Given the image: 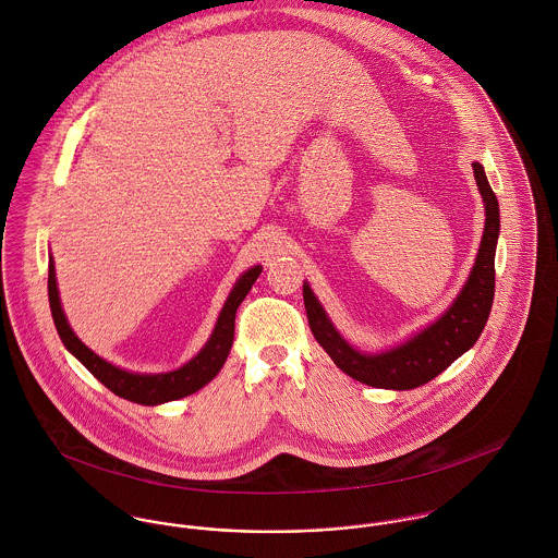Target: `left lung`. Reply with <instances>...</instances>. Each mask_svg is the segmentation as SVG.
Here are the masks:
<instances>
[{"instance_id":"obj_1","label":"left lung","mask_w":558,"mask_h":558,"mask_svg":"<svg viewBox=\"0 0 558 558\" xmlns=\"http://www.w3.org/2000/svg\"><path fill=\"white\" fill-rule=\"evenodd\" d=\"M473 169L485 206V228L475 266L453 305L408 341L380 354L359 352L337 332L310 283L303 286L305 310L314 337L332 363L350 378L376 389H416L434 380L456 359L475 345L489 318L494 301V255L500 232V215L498 199L485 178L483 167L473 162Z\"/></svg>"}]
</instances>
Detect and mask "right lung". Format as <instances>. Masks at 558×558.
I'll return each instance as SVG.
<instances>
[{"mask_svg":"<svg viewBox=\"0 0 558 558\" xmlns=\"http://www.w3.org/2000/svg\"><path fill=\"white\" fill-rule=\"evenodd\" d=\"M259 272H262V266H253L251 270L240 275L234 290L230 292V296L219 314L217 326H215L208 343L186 365H182L180 369L167 372V374H133V372L120 369V367L107 363L105 359H100L98 354H94L81 341L80 337L73 332L69 319L64 316L62 303H60L53 257L49 259V305H51V316L56 322L60 339L64 341L69 352H73L80 359L96 380H100L118 398L129 399V401L142 403V405H157V403L186 398V396L199 391L221 372V367L230 354V348L234 343L236 310L244 301V296L248 294L255 279L259 277Z\"/></svg>","mask_w":558,"mask_h":558,"instance_id":"right-lung-1","label":"right lung"}]
</instances>
